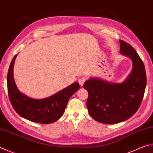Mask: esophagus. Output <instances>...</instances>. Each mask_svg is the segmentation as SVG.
<instances>
[{
	"label": "esophagus",
	"mask_w": 153,
	"mask_h": 153,
	"mask_svg": "<svg viewBox=\"0 0 153 153\" xmlns=\"http://www.w3.org/2000/svg\"><path fill=\"white\" fill-rule=\"evenodd\" d=\"M85 82V78H84V77H81V78H80V79L78 80L79 84V85H81V86H82L83 85H84Z\"/></svg>",
	"instance_id": "esophagus-1"
}]
</instances>
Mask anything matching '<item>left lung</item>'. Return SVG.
<instances>
[{"label": "left lung", "mask_w": 153, "mask_h": 153, "mask_svg": "<svg viewBox=\"0 0 153 153\" xmlns=\"http://www.w3.org/2000/svg\"><path fill=\"white\" fill-rule=\"evenodd\" d=\"M119 41L120 53L132 62L131 73L126 79L112 83L93 77L84 84L88 91L86 105L89 114L103 124H117L134 115L140 107L146 85L145 68L139 55L128 43Z\"/></svg>", "instance_id": "8db88e82"}]
</instances>
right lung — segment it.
I'll use <instances>...</instances> for the list:
<instances>
[{"instance_id":"right-lung-1","label":"right lung","mask_w":153,"mask_h":153,"mask_svg":"<svg viewBox=\"0 0 153 153\" xmlns=\"http://www.w3.org/2000/svg\"><path fill=\"white\" fill-rule=\"evenodd\" d=\"M16 54L13 57L7 74V88L10 103L21 117L33 123L51 124L62 117L69 98L79 89L77 82L48 98L34 99L21 92L16 87L13 76V68Z\"/></svg>"}]
</instances>
